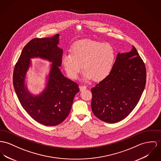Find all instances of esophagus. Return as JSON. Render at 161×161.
<instances>
[{
  "label": "esophagus",
  "instance_id": "1",
  "mask_svg": "<svg viewBox=\"0 0 161 161\" xmlns=\"http://www.w3.org/2000/svg\"><path fill=\"white\" fill-rule=\"evenodd\" d=\"M86 89V86H80V89L81 91H83L84 90H85Z\"/></svg>",
  "mask_w": 161,
  "mask_h": 161
}]
</instances>
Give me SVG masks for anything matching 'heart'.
<instances>
[{
	"label": "heart",
	"mask_w": 161,
	"mask_h": 161,
	"mask_svg": "<svg viewBox=\"0 0 161 161\" xmlns=\"http://www.w3.org/2000/svg\"><path fill=\"white\" fill-rule=\"evenodd\" d=\"M114 60L115 51L109 43L83 39L72 45L71 53L63 54L62 63L71 78H77L83 67L85 80L99 81L110 74Z\"/></svg>",
	"instance_id": "obj_1"
}]
</instances>
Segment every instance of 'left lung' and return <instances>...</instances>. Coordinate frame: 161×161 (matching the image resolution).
<instances>
[{"instance_id":"1","label":"left lung","mask_w":161,"mask_h":161,"mask_svg":"<svg viewBox=\"0 0 161 161\" xmlns=\"http://www.w3.org/2000/svg\"><path fill=\"white\" fill-rule=\"evenodd\" d=\"M147 80L145 63L136 48L118 53L110 74L91 89V108L106 123H115L126 118L136 107Z\"/></svg>"}]
</instances>
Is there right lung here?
I'll return each mask as SVG.
<instances>
[{"label":"right lung","mask_w":161,"mask_h":161,"mask_svg":"<svg viewBox=\"0 0 161 161\" xmlns=\"http://www.w3.org/2000/svg\"><path fill=\"white\" fill-rule=\"evenodd\" d=\"M59 34L50 38H34L25 46L15 64L13 83L19 101L35 121L47 126L61 124L68 116L78 85L61 74L63 50L58 47ZM39 57L52 62L48 84L39 96L32 97L24 87L25 75L32 57Z\"/></svg>","instance_id":"add662e5"}]
</instances>
